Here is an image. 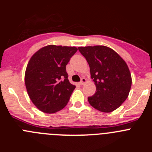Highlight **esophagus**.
Returning a JSON list of instances; mask_svg holds the SVG:
<instances>
[{
	"label": "esophagus",
	"instance_id": "1",
	"mask_svg": "<svg viewBox=\"0 0 152 152\" xmlns=\"http://www.w3.org/2000/svg\"><path fill=\"white\" fill-rule=\"evenodd\" d=\"M86 81H87L86 78H84V77H82V78H81V80H80V85H84V84L86 83Z\"/></svg>",
	"mask_w": 152,
	"mask_h": 152
}]
</instances>
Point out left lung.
I'll list each match as a JSON object with an SVG mask.
<instances>
[{
  "instance_id": "obj_1",
  "label": "left lung",
  "mask_w": 152,
  "mask_h": 152,
  "mask_svg": "<svg viewBox=\"0 0 152 152\" xmlns=\"http://www.w3.org/2000/svg\"><path fill=\"white\" fill-rule=\"evenodd\" d=\"M89 64L96 92L88 98L94 108L103 113L116 110L126 100L132 77L126 61L112 49L104 45L79 47Z\"/></svg>"
}]
</instances>
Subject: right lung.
<instances>
[{
  "label": "right lung",
  "instance_id": "1",
  "mask_svg": "<svg viewBox=\"0 0 152 152\" xmlns=\"http://www.w3.org/2000/svg\"><path fill=\"white\" fill-rule=\"evenodd\" d=\"M77 50L74 46L49 45L31 57L25 84L30 100L42 112L54 113L68 103L75 86L68 80L66 65Z\"/></svg>",
  "mask_w": 152,
  "mask_h": 152
}]
</instances>
